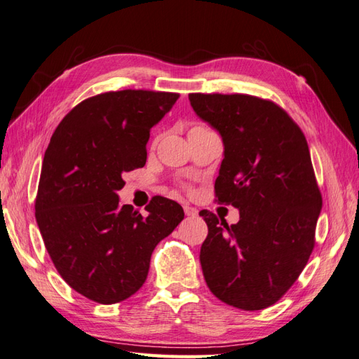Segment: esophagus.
I'll use <instances>...</instances> for the list:
<instances>
[{"instance_id":"obj_1","label":"esophagus","mask_w":359,"mask_h":359,"mask_svg":"<svg viewBox=\"0 0 359 359\" xmlns=\"http://www.w3.org/2000/svg\"><path fill=\"white\" fill-rule=\"evenodd\" d=\"M184 214L189 217H196L198 215V210L193 208V206H184Z\"/></svg>"}]
</instances>
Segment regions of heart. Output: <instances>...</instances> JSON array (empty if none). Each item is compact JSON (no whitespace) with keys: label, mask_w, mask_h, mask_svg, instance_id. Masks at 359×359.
Instances as JSON below:
<instances>
[{"label":"heart","mask_w":359,"mask_h":359,"mask_svg":"<svg viewBox=\"0 0 359 359\" xmlns=\"http://www.w3.org/2000/svg\"><path fill=\"white\" fill-rule=\"evenodd\" d=\"M196 127H203V126H196Z\"/></svg>","instance_id":"obj_1"}]
</instances>
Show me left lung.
I'll use <instances>...</instances> for the list:
<instances>
[{"instance_id":"1","label":"left lung","mask_w":359,"mask_h":359,"mask_svg":"<svg viewBox=\"0 0 359 359\" xmlns=\"http://www.w3.org/2000/svg\"><path fill=\"white\" fill-rule=\"evenodd\" d=\"M193 111L223 140L215 180L229 226L210 211L201 247L206 285L241 310L273 306L295 283L314 247L322 196L301 128L280 106L247 94H189Z\"/></svg>"}]
</instances>
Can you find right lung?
<instances>
[{
    "label": "right lung",
    "mask_w": 359,
    "mask_h": 359,
    "mask_svg": "<svg viewBox=\"0 0 359 359\" xmlns=\"http://www.w3.org/2000/svg\"><path fill=\"white\" fill-rule=\"evenodd\" d=\"M180 94L144 90L90 97L64 116L43 157L36 220L60 276L100 304L127 299L145 283L156 245L184 219L161 196L119 205L126 172L144 168L149 130Z\"/></svg>",
    "instance_id": "add662e5"
}]
</instances>
